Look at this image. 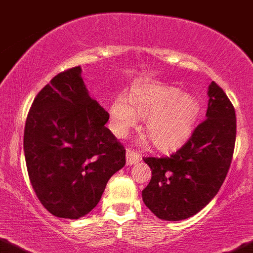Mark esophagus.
Instances as JSON below:
<instances>
[{"label": "esophagus", "instance_id": "obj_1", "mask_svg": "<svg viewBox=\"0 0 253 253\" xmlns=\"http://www.w3.org/2000/svg\"><path fill=\"white\" fill-rule=\"evenodd\" d=\"M141 160V156L136 151L131 149H127L126 151V161L127 165H133V164L138 163Z\"/></svg>", "mask_w": 253, "mask_h": 253}]
</instances>
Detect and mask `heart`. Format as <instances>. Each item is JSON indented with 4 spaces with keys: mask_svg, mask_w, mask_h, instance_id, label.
I'll use <instances>...</instances> for the list:
<instances>
[{
    "mask_svg": "<svg viewBox=\"0 0 253 253\" xmlns=\"http://www.w3.org/2000/svg\"><path fill=\"white\" fill-rule=\"evenodd\" d=\"M200 116V103L179 88L149 85L136 90L131 103L118 97L111 106L112 128L116 135H126L138 117L147 118L146 132L161 150L179 146L192 135Z\"/></svg>",
    "mask_w": 253,
    "mask_h": 253,
    "instance_id": "heart-1",
    "label": "heart"
}]
</instances>
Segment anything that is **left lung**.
Here are the masks:
<instances>
[{
  "label": "left lung",
  "mask_w": 253,
  "mask_h": 253,
  "mask_svg": "<svg viewBox=\"0 0 253 253\" xmlns=\"http://www.w3.org/2000/svg\"><path fill=\"white\" fill-rule=\"evenodd\" d=\"M208 110L202 124L176 152L145 158L152 171L142 200L164 220L197 214L211 202L226 179L236 142V112L215 82L208 87Z\"/></svg>",
  "instance_id": "left-lung-1"
}]
</instances>
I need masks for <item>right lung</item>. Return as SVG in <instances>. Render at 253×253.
<instances>
[{
	"label": "right lung",
	"mask_w": 253,
	"mask_h": 253,
	"mask_svg": "<svg viewBox=\"0 0 253 253\" xmlns=\"http://www.w3.org/2000/svg\"><path fill=\"white\" fill-rule=\"evenodd\" d=\"M81 67L54 77L34 99L25 124L27 174L40 203L78 219L101 199L126 164V150L104 125L108 112L88 94Z\"/></svg>",
	"instance_id": "add662e5"
}]
</instances>
